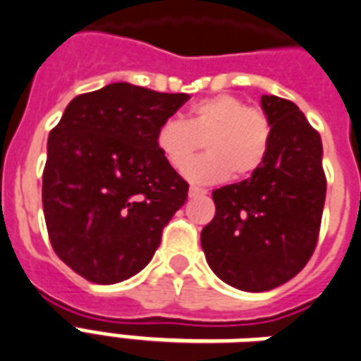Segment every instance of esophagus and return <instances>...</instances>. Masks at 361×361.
<instances>
[{
    "label": "esophagus",
    "mask_w": 361,
    "mask_h": 361,
    "mask_svg": "<svg viewBox=\"0 0 361 361\" xmlns=\"http://www.w3.org/2000/svg\"><path fill=\"white\" fill-rule=\"evenodd\" d=\"M202 195H207V189H201V188L189 189V197H202Z\"/></svg>",
    "instance_id": "esophagus-1"
}]
</instances>
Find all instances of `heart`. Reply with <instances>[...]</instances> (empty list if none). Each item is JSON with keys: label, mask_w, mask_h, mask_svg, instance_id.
Segmentation results:
<instances>
[{"label": "heart", "mask_w": 361, "mask_h": 361, "mask_svg": "<svg viewBox=\"0 0 361 361\" xmlns=\"http://www.w3.org/2000/svg\"><path fill=\"white\" fill-rule=\"evenodd\" d=\"M269 120L264 111L247 106L233 95H214L195 103L189 120L166 118L157 130V149L168 164L181 172L202 146L209 153L189 165L193 183H216L248 178L268 157Z\"/></svg>", "instance_id": "b5f03b06"}]
</instances>
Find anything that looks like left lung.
<instances>
[{"instance_id": "left-lung-1", "label": "left lung", "mask_w": 361, "mask_h": 361, "mask_svg": "<svg viewBox=\"0 0 361 361\" xmlns=\"http://www.w3.org/2000/svg\"><path fill=\"white\" fill-rule=\"evenodd\" d=\"M268 157L248 180L212 191L214 220L201 231L208 266L235 289H276L314 255L325 204L319 133L287 99L262 95Z\"/></svg>"}]
</instances>
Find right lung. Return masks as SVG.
I'll return each mask as SVG.
<instances>
[{
    "instance_id": "right-lung-1",
    "label": "right lung",
    "mask_w": 361,
    "mask_h": 361,
    "mask_svg": "<svg viewBox=\"0 0 361 361\" xmlns=\"http://www.w3.org/2000/svg\"><path fill=\"white\" fill-rule=\"evenodd\" d=\"M188 99L116 82L72 99L49 133L45 226L59 258L87 281L141 271L188 201V181L157 149L160 122Z\"/></svg>"
}]
</instances>
